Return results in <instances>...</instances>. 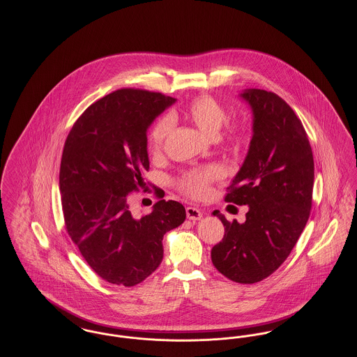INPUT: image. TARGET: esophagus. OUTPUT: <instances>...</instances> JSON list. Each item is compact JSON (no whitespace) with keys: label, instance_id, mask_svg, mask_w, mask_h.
<instances>
[{"label":"esophagus","instance_id":"34e87169","mask_svg":"<svg viewBox=\"0 0 357 357\" xmlns=\"http://www.w3.org/2000/svg\"><path fill=\"white\" fill-rule=\"evenodd\" d=\"M186 215L187 218H188V220H191V221H198V220H201V218H202L204 213H202L199 208H197V207L188 206L186 208Z\"/></svg>","mask_w":357,"mask_h":357}]
</instances>
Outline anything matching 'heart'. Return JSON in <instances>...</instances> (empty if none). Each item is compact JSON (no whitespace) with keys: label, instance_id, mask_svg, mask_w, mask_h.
<instances>
[{"label":"heart","instance_id":"heart-1","mask_svg":"<svg viewBox=\"0 0 357 357\" xmlns=\"http://www.w3.org/2000/svg\"><path fill=\"white\" fill-rule=\"evenodd\" d=\"M183 115L208 136L218 135L222 126L227 119V111L225 105L210 95H201L192 99L187 104ZM175 119L176 114L171 112L169 118H160L153 123L147 136V146L153 155H160L163 151L166 140L170 135L171 121ZM245 139L246 137L243 130L237 124L229 126L227 130L217 137V140L221 142L222 144L234 149L241 147L245 143ZM221 175V169L217 166L187 171L176 181V186L187 197L199 199L208 194L210 186L213 182L220 179Z\"/></svg>","mask_w":357,"mask_h":357}]
</instances>
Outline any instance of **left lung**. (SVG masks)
<instances>
[{
  "mask_svg": "<svg viewBox=\"0 0 357 357\" xmlns=\"http://www.w3.org/2000/svg\"><path fill=\"white\" fill-rule=\"evenodd\" d=\"M255 124L243 166L226 188L225 202L248 204L246 221H227L211 249L218 272L239 284H255L275 272L301 236L313 201L314 162L305 128L278 95L264 89L242 93Z\"/></svg>",
  "mask_w": 357,
  "mask_h": 357,
  "instance_id": "left-lung-1",
  "label": "left lung"
}]
</instances>
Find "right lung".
I'll return each mask as SVG.
<instances>
[{
  "label": "right lung",
  "instance_id": "right-lung-1",
  "mask_svg": "<svg viewBox=\"0 0 357 357\" xmlns=\"http://www.w3.org/2000/svg\"><path fill=\"white\" fill-rule=\"evenodd\" d=\"M175 102L146 89L121 88L91 104L69 131L60 165L66 230L89 268L104 281L134 287L163 259V236L186 220L183 204L158 201L136 217L132 192L150 170L147 128Z\"/></svg>",
  "mask_w": 357,
  "mask_h": 357
}]
</instances>
